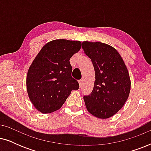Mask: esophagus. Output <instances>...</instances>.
I'll use <instances>...</instances> for the list:
<instances>
[{
    "label": "esophagus",
    "instance_id": "obj_1",
    "mask_svg": "<svg viewBox=\"0 0 151 151\" xmlns=\"http://www.w3.org/2000/svg\"><path fill=\"white\" fill-rule=\"evenodd\" d=\"M78 82H79L80 86V87H81V86H82V80H80L79 81H78Z\"/></svg>",
    "mask_w": 151,
    "mask_h": 151
}]
</instances>
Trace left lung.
<instances>
[{
	"mask_svg": "<svg viewBox=\"0 0 151 151\" xmlns=\"http://www.w3.org/2000/svg\"><path fill=\"white\" fill-rule=\"evenodd\" d=\"M82 48L96 73L91 93L84 96L86 108L98 118H109L129 98L131 84L127 67L118 51L106 43L84 41Z\"/></svg>",
	"mask_w": 151,
	"mask_h": 151,
	"instance_id": "obj_1",
	"label": "left lung"
}]
</instances>
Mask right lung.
<instances>
[{
    "mask_svg": "<svg viewBox=\"0 0 151 151\" xmlns=\"http://www.w3.org/2000/svg\"><path fill=\"white\" fill-rule=\"evenodd\" d=\"M81 47L80 41L51 40L33 60L27 75V91L31 102L40 113L58 110L71 91L79 88L78 82L71 77L69 60Z\"/></svg>",
    "mask_w": 151,
    "mask_h": 151,
    "instance_id": "right-lung-1",
    "label": "right lung"
}]
</instances>
